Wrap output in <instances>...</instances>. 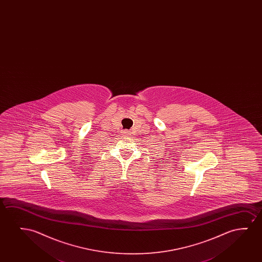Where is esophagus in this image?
I'll list each match as a JSON object with an SVG mask.
<instances>
[{
  "label": "esophagus",
  "instance_id": "34e87169",
  "mask_svg": "<svg viewBox=\"0 0 262 262\" xmlns=\"http://www.w3.org/2000/svg\"><path fill=\"white\" fill-rule=\"evenodd\" d=\"M124 136H128L129 135V133L128 130H123V133H122Z\"/></svg>",
  "mask_w": 262,
  "mask_h": 262
}]
</instances>
